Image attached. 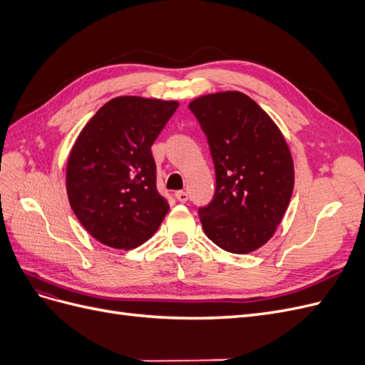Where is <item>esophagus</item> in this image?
<instances>
[{
    "mask_svg": "<svg viewBox=\"0 0 365 365\" xmlns=\"http://www.w3.org/2000/svg\"><path fill=\"white\" fill-rule=\"evenodd\" d=\"M175 197H176V200H178L180 202H187V201H189V193L184 192V190H180V192L175 193Z\"/></svg>",
    "mask_w": 365,
    "mask_h": 365,
    "instance_id": "34e87169",
    "label": "esophagus"
}]
</instances>
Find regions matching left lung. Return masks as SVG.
<instances>
[{"mask_svg":"<svg viewBox=\"0 0 365 365\" xmlns=\"http://www.w3.org/2000/svg\"><path fill=\"white\" fill-rule=\"evenodd\" d=\"M207 135L216 170L213 201L200 208L207 237L228 252L248 254L274 236L294 190V161L275 121L240 91L189 103Z\"/></svg>","mask_w":365,"mask_h":365,"instance_id":"8db88e82","label":"left lung"}]
</instances>
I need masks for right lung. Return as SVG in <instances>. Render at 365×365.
Masks as SVG:
<instances>
[{
	"instance_id": "right-lung-1",
	"label": "right lung",
	"mask_w": 365,
	"mask_h": 365,
	"mask_svg": "<svg viewBox=\"0 0 365 365\" xmlns=\"http://www.w3.org/2000/svg\"><path fill=\"white\" fill-rule=\"evenodd\" d=\"M178 105L120 96L98 109L77 135L65 185L76 217L101 244L135 248L168 215L170 205L157 190L150 146Z\"/></svg>"
}]
</instances>
